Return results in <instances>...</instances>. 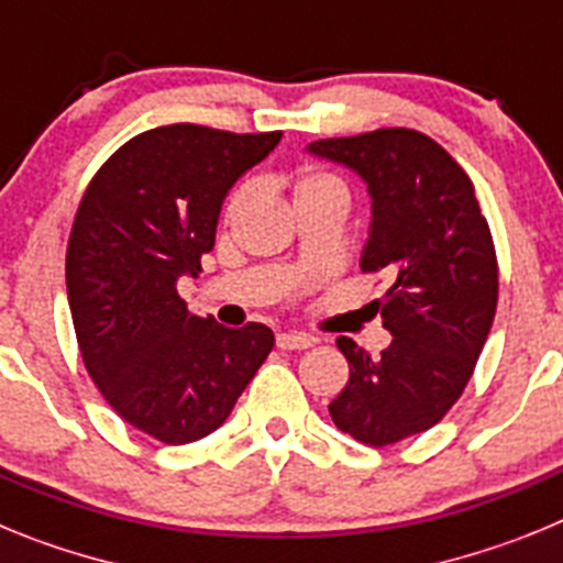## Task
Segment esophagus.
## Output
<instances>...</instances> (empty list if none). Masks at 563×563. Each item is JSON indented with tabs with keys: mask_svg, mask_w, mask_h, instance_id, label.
Returning <instances> with one entry per match:
<instances>
[{
	"mask_svg": "<svg viewBox=\"0 0 563 563\" xmlns=\"http://www.w3.org/2000/svg\"><path fill=\"white\" fill-rule=\"evenodd\" d=\"M276 346L278 350H307L312 346V338L305 332H278Z\"/></svg>",
	"mask_w": 563,
	"mask_h": 563,
	"instance_id": "1",
	"label": "esophagus"
}]
</instances>
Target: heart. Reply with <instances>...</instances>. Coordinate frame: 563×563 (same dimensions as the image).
Wrapping results in <instances>:
<instances>
[{
    "label": "heart",
    "mask_w": 563,
    "mask_h": 563,
    "mask_svg": "<svg viewBox=\"0 0 563 563\" xmlns=\"http://www.w3.org/2000/svg\"><path fill=\"white\" fill-rule=\"evenodd\" d=\"M338 186H341V180H338V177H332V174H327V172H305V174H301V177H298V183H296V200H298V197H305V194L324 191V188H338ZM251 191H253V183L251 180L239 183V186L233 188L231 197H228V202H225V217H228V220H231V217H236V213L242 211V208H245V202L251 200Z\"/></svg>",
    "instance_id": "obj_1"
}]
</instances>
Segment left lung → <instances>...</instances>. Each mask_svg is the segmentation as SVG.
<instances>
[{
  "instance_id": "obj_1",
  "label": "left lung",
  "mask_w": 563,
  "mask_h": 563,
  "mask_svg": "<svg viewBox=\"0 0 563 563\" xmlns=\"http://www.w3.org/2000/svg\"><path fill=\"white\" fill-rule=\"evenodd\" d=\"M307 152L352 168L369 188L361 271L389 278L375 307L391 343L372 357L338 338L350 383L330 415L357 442L383 449L437 426L474 375L499 298L494 236L471 177L429 134L375 129Z\"/></svg>"
}]
</instances>
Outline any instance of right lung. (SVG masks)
I'll return each instance as SVG.
<instances>
[{"instance_id":"add662e5","label":"right lung","mask_w":563,"mask_h":563,"mask_svg":"<svg viewBox=\"0 0 563 563\" xmlns=\"http://www.w3.org/2000/svg\"><path fill=\"white\" fill-rule=\"evenodd\" d=\"M278 141L148 129L98 168L78 206L67 298L84 366L118 417L166 445L220 429L273 350L271 327L191 316L177 282L197 278L228 191Z\"/></svg>"}]
</instances>
